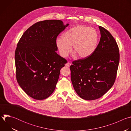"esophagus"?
I'll return each mask as SVG.
<instances>
[{
  "label": "esophagus",
  "instance_id": "esophagus-1",
  "mask_svg": "<svg viewBox=\"0 0 131 131\" xmlns=\"http://www.w3.org/2000/svg\"><path fill=\"white\" fill-rule=\"evenodd\" d=\"M70 65H71V64H70V63H69V62H68L66 64V66L67 67H69V66H70Z\"/></svg>",
  "mask_w": 131,
  "mask_h": 131
}]
</instances>
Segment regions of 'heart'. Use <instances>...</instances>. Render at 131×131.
Wrapping results in <instances>:
<instances>
[{
  "label": "heart",
  "mask_w": 131,
  "mask_h": 131,
  "mask_svg": "<svg viewBox=\"0 0 131 131\" xmlns=\"http://www.w3.org/2000/svg\"><path fill=\"white\" fill-rule=\"evenodd\" d=\"M99 40L97 31L92 27L79 25L70 28L63 35V38L57 40V46L61 55L66 57L72 50L79 57L84 58L95 50Z\"/></svg>",
  "instance_id": "heart-1"
}]
</instances>
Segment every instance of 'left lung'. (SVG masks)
<instances>
[{"instance_id": "left-lung-1", "label": "left lung", "mask_w": 131, "mask_h": 131, "mask_svg": "<svg viewBox=\"0 0 131 131\" xmlns=\"http://www.w3.org/2000/svg\"><path fill=\"white\" fill-rule=\"evenodd\" d=\"M101 39L95 50L89 57L74 61L70 66L71 80L77 94L82 99L101 97L114 85L120 54L114 37L99 26Z\"/></svg>"}]
</instances>
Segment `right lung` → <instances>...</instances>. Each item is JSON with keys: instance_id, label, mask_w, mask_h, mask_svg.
<instances>
[{"instance_id": "right-lung-1", "label": "right lung", "mask_w": 131, "mask_h": 131, "mask_svg": "<svg viewBox=\"0 0 131 131\" xmlns=\"http://www.w3.org/2000/svg\"><path fill=\"white\" fill-rule=\"evenodd\" d=\"M68 25L57 20L37 22L24 32L17 43L15 52L16 80L34 99H46L55 89L60 70L67 63L56 52V42Z\"/></svg>"}]
</instances>
